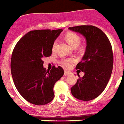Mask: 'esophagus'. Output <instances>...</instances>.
Returning <instances> with one entry per match:
<instances>
[{"mask_svg":"<svg viewBox=\"0 0 124 124\" xmlns=\"http://www.w3.org/2000/svg\"><path fill=\"white\" fill-rule=\"evenodd\" d=\"M71 73L70 72V71H64V75H65V76H68V75H71Z\"/></svg>","mask_w":124,"mask_h":124,"instance_id":"34e87169","label":"esophagus"}]
</instances>
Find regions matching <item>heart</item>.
I'll list each match as a JSON object with an SVG mask.
<instances>
[{"instance_id": "b5f03b06", "label": "heart", "mask_w": 124, "mask_h": 124, "mask_svg": "<svg viewBox=\"0 0 124 124\" xmlns=\"http://www.w3.org/2000/svg\"><path fill=\"white\" fill-rule=\"evenodd\" d=\"M65 39L67 41V42L69 43L70 46L72 47H77L79 45L81 41L80 37L78 36L77 34L74 33V32H68L65 36ZM57 44H58V41L56 40L53 44V51H54L56 49ZM76 60L73 58H63L60 61V63L66 68H70L74 63H75Z\"/></svg>"}]
</instances>
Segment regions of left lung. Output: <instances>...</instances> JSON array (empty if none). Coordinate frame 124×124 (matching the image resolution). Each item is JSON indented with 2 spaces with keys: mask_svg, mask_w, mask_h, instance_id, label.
Listing matches in <instances>:
<instances>
[{
  "mask_svg": "<svg viewBox=\"0 0 124 124\" xmlns=\"http://www.w3.org/2000/svg\"><path fill=\"white\" fill-rule=\"evenodd\" d=\"M68 29L82 34L86 41L84 56L76 66V70L85 75L78 79L71 92L78 100L89 101L103 92L109 81L114 64L112 47L105 34L95 26H78Z\"/></svg>",
  "mask_w": 124,
  "mask_h": 124,
  "instance_id": "8db88e82",
  "label": "left lung"
}]
</instances>
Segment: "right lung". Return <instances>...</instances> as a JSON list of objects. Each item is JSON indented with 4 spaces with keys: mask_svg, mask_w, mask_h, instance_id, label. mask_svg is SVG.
Wrapping results in <instances>:
<instances>
[{
    "mask_svg": "<svg viewBox=\"0 0 124 124\" xmlns=\"http://www.w3.org/2000/svg\"><path fill=\"white\" fill-rule=\"evenodd\" d=\"M62 29L29 31L21 38L12 54L10 70L14 83L22 97L32 104L42 105L54 97L55 83L64 75L61 66L50 71L43 67V59L50 56L53 44Z\"/></svg>",
    "mask_w": 124,
    "mask_h": 124,
    "instance_id": "right-lung-1",
    "label": "right lung"
}]
</instances>
